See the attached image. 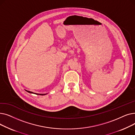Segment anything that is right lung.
Segmentation results:
<instances>
[{
  "label": "right lung",
  "mask_w": 135,
  "mask_h": 135,
  "mask_svg": "<svg viewBox=\"0 0 135 135\" xmlns=\"http://www.w3.org/2000/svg\"><path fill=\"white\" fill-rule=\"evenodd\" d=\"M27 92H28V93H31V94H36V95H46L47 94H37V93H33V92H32V91H28V90H25Z\"/></svg>",
  "instance_id": "1"
}]
</instances>
